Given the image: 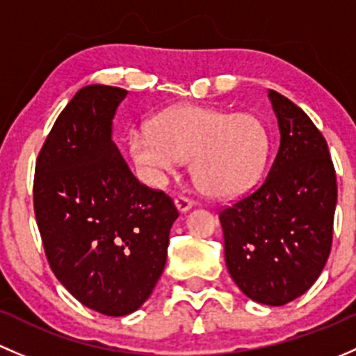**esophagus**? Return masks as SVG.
Instances as JSON below:
<instances>
[{
	"label": "esophagus",
	"instance_id": "esophagus-1",
	"mask_svg": "<svg viewBox=\"0 0 356 356\" xmlns=\"http://www.w3.org/2000/svg\"><path fill=\"white\" fill-rule=\"evenodd\" d=\"M175 205H177L178 211L183 214V212H188L193 207V202L190 199H186V197H177L175 199Z\"/></svg>",
	"mask_w": 356,
	"mask_h": 356
}]
</instances>
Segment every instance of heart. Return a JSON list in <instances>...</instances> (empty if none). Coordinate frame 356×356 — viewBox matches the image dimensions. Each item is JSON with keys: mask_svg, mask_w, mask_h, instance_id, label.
Wrapping results in <instances>:
<instances>
[{"mask_svg": "<svg viewBox=\"0 0 356 356\" xmlns=\"http://www.w3.org/2000/svg\"><path fill=\"white\" fill-rule=\"evenodd\" d=\"M128 151L154 185H164L183 161L200 190L212 197H232L247 190L269 151L264 123L252 113H228L205 106L181 104L164 109L151 128H134Z\"/></svg>", "mask_w": 356, "mask_h": 356, "instance_id": "1", "label": "heart"}]
</instances>
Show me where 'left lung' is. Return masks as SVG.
<instances>
[{
    "label": "left lung",
    "instance_id": "8db88e82",
    "mask_svg": "<svg viewBox=\"0 0 356 356\" xmlns=\"http://www.w3.org/2000/svg\"><path fill=\"white\" fill-rule=\"evenodd\" d=\"M280 149L267 178L219 212L226 267L250 300L280 307L321 276L332 243L338 185L327 142L289 99L267 90Z\"/></svg>",
    "mask_w": 356,
    "mask_h": 356
}]
</instances>
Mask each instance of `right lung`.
I'll return each mask as SVG.
<instances>
[{"label":"right lung","instance_id":"1","mask_svg":"<svg viewBox=\"0 0 356 356\" xmlns=\"http://www.w3.org/2000/svg\"><path fill=\"white\" fill-rule=\"evenodd\" d=\"M128 90L92 83L73 96L35 164L34 211L47 262L82 305L122 317L151 296L178 211L142 185L113 140Z\"/></svg>","mask_w":356,"mask_h":356}]
</instances>
